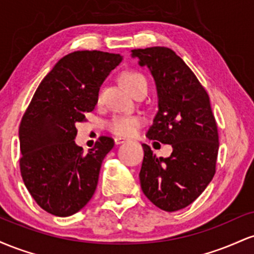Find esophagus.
<instances>
[{"label":"esophagus","instance_id":"obj_1","mask_svg":"<svg viewBox=\"0 0 254 254\" xmlns=\"http://www.w3.org/2000/svg\"><path fill=\"white\" fill-rule=\"evenodd\" d=\"M127 141H129V139L124 138V137H116V138H115V143H116V144L125 143V142H127Z\"/></svg>","mask_w":254,"mask_h":254}]
</instances>
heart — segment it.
I'll list each match as a JSON object with an SVG mask.
<instances>
[{"instance_id":"heart-1","label":"heart","mask_w":254,"mask_h":254,"mask_svg":"<svg viewBox=\"0 0 254 254\" xmlns=\"http://www.w3.org/2000/svg\"><path fill=\"white\" fill-rule=\"evenodd\" d=\"M121 81L129 92L135 94L141 89L147 90V80L135 70H125L121 74ZM144 123V118L138 115H116L110 119L107 127L111 132L118 136L130 137Z\"/></svg>"}]
</instances>
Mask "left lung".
<instances>
[{
    "instance_id": "obj_1",
    "label": "left lung",
    "mask_w": 254,
    "mask_h": 254,
    "mask_svg": "<svg viewBox=\"0 0 254 254\" xmlns=\"http://www.w3.org/2000/svg\"><path fill=\"white\" fill-rule=\"evenodd\" d=\"M131 52L149 69L156 86L159 110L147 137L173 148L168 157H156L149 145L142 144L141 189L157 208L180 210L200 196L215 174L218 132L209 95L171 49L154 46Z\"/></svg>"
}]
</instances>
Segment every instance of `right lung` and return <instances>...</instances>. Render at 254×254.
I'll return each instance as SVG.
<instances>
[{
  "mask_svg": "<svg viewBox=\"0 0 254 254\" xmlns=\"http://www.w3.org/2000/svg\"><path fill=\"white\" fill-rule=\"evenodd\" d=\"M123 57L103 51H75L61 58L43 78L19 127L20 171L38 205L66 217L89 202L104 157L112 149L101 136L83 154L75 143L76 123L98 103L99 89Z\"/></svg>",
  "mask_w": 254,
  "mask_h": 254,
  "instance_id": "right-lung-1",
  "label": "right lung"
}]
</instances>
